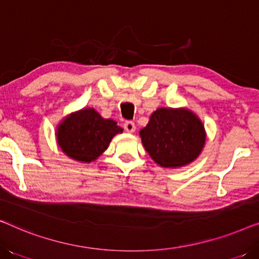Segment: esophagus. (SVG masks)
<instances>
[{
    "instance_id": "obj_1",
    "label": "esophagus",
    "mask_w": 259,
    "mask_h": 259,
    "mask_svg": "<svg viewBox=\"0 0 259 259\" xmlns=\"http://www.w3.org/2000/svg\"><path fill=\"white\" fill-rule=\"evenodd\" d=\"M123 128H125L126 132L133 133L136 131V125H134L133 121H125L123 123Z\"/></svg>"
}]
</instances>
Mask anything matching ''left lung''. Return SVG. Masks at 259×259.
I'll return each instance as SVG.
<instances>
[{
	"label": "left lung",
	"mask_w": 259,
	"mask_h": 259,
	"mask_svg": "<svg viewBox=\"0 0 259 259\" xmlns=\"http://www.w3.org/2000/svg\"><path fill=\"white\" fill-rule=\"evenodd\" d=\"M140 137L145 150L162 167L190 164L205 144L203 123L187 109H157Z\"/></svg>",
	"instance_id": "left-lung-1"
}]
</instances>
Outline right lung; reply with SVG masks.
I'll list each match as a JSON object with an SVG mask.
<instances>
[{
	"label": "right lung",
	"instance_id": "obj_1",
	"mask_svg": "<svg viewBox=\"0 0 259 259\" xmlns=\"http://www.w3.org/2000/svg\"><path fill=\"white\" fill-rule=\"evenodd\" d=\"M121 132L115 121L101 118L93 108H86L63 120L56 137L59 146L68 157L90 162L108 147L116 133Z\"/></svg>",
	"mask_w": 259,
	"mask_h": 259
}]
</instances>
